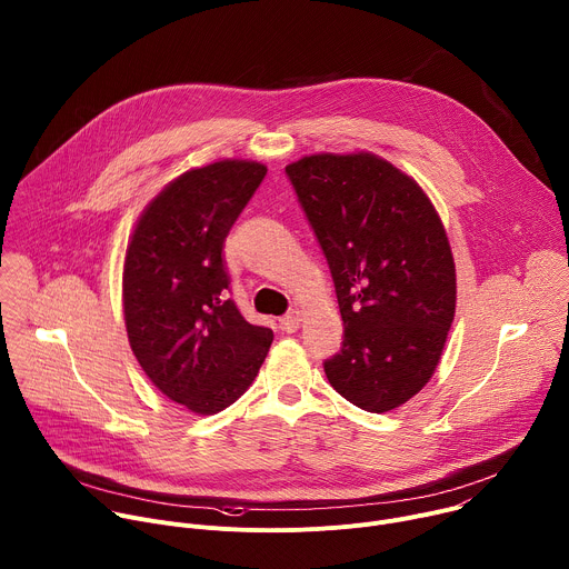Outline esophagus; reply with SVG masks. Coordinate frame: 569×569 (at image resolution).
Returning a JSON list of instances; mask_svg holds the SVG:
<instances>
[{"label": "esophagus", "instance_id": "esophagus-1", "mask_svg": "<svg viewBox=\"0 0 569 569\" xmlns=\"http://www.w3.org/2000/svg\"><path fill=\"white\" fill-rule=\"evenodd\" d=\"M279 321H281V329H283L286 333H295V331L299 329V323H301V310H299V308H292V310H288Z\"/></svg>", "mask_w": 569, "mask_h": 569}]
</instances>
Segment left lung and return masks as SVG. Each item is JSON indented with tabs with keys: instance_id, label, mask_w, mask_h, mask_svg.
I'll use <instances>...</instances> for the list:
<instances>
[{
	"instance_id": "1",
	"label": "left lung",
	"mask_w": 569,
	"mask_h": 569,
	"mask_svg": "<svg viewBox=\"0 0 569 569\" xmlns=\"http://www.w3.org/2000/svg\"><path fill=\"white\" fill-rule=\"evenodd\" d=\"M327 257L345 321L329 382L367 412H389L432 378L455 317V261L421 187L369 152L310 154L286 167Z\"/></svg>"
}]
</instances>
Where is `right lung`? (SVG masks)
<instances>
[{
	"instance_id": "1",
	"label": "right lung",
	"mask_w": 569,
	"mask_h": 569,
	"mask_svg": "<svg viewBox=\"0 0 569 569\" xmlns=\"http://www.w3.org/2000/svg\"><path fill=\"white\" fill-rule=\"evenodd\" d=\"M268 169L224 159L193 169L139 218L126 252L123 312L152 385L196 415H216L257 378L272 331L240 315L224 238Z\"/></svg>"
}]
</instances>
